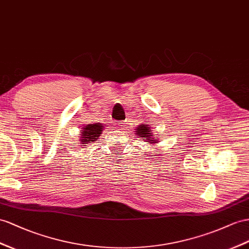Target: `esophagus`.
<instances>
[{"label": "esophagus", "mask_w": 249, "mask_h": 249, "mask_svg": "<svg viewBox=\"0 0 249 249\" xmlns=\"http://www.w3.org/2000/svg\"><path fill=\"white\" fill-rule=\"evenodd\" d=\"M124 126H125V123L121 122V121H117V122L114 123V127H116L117 129H124Z\"/></svg>", "instance_id": "1"}]
</instances>
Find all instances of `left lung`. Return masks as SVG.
Masks as SVG:
<instances>
[{"mask_svg":"<svg viewBox=\"0 0 249 249\" xmlns=\"http://www.w3.org/2000/svg\"><path fill=\"white\" fill-rule=\"evenodd\" d=\"M136 135L140 138L144 140L145 142H148V144H152V145H156L158 143V138H154L150 130V127H148L147 124H141L139 125V127H137L136 129Z\"/></svg>","mask_w":249,"mask_h":249,"instance_id":"8db88e82","label":"left lung"}]
</instances>
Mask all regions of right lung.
Here are the masks:
<instances>
[{
	"mask_svg": "<svg viewBox=\"0 0 249 249\" xmlns=\"http://www.w3.org/2000/svg\"><path fill=\"white\" fill-rule=\"evenodd\" d=\"M102 129H103V126H102L100 123L86 125L84 128H83V130H81V133H82L80 136L81 143L88 144V143L94 142L102 133Z\"/></svg>",
	"mask_w": 249,
	"mask_h": 249,
	"instance_id": "1",
	"label": "right lung"
}]
</instances>
